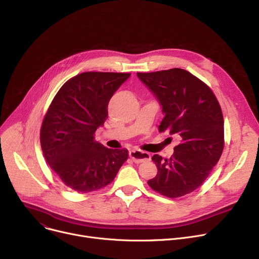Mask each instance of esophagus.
<instances>
[{
  "instance_id": "34e87169",
  "label": "esophagus",
  "mask_w": 259,
  "mask_h": 259,
  "mask_svg": "<svg viewBox=\"0 0 259 259\" xmlns=\"http://www.w3.org/2000/svg\"><path fill=\"white\" fill-rule=\"evenodd\" d=\"M129 155L134 162H137V164H141V162L150 160L151 158V155L148 152L137 150V149H132V150L129 152Z\"/></svg>"
}]
</instances>
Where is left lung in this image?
<instances>
[{"instance_id": "obj_1", "label": "left lung", "mask_w": 259, "mask_h": 259, "mask_svg": "<svg viewBox=\"0 0 259 259\" xmlns=\"http://www.w3.org/2000/svg\"><path fill=\"white\" fill-rule=\"evenodd\" d=\"M159 101L165 117L158 131L179 135L170 158L152 156L157 174L148 182L155 192L178 198L193 192L207 180L225 146L224 116L212 89L181 68L138 72Z\"/></svg>"}]
</instances>
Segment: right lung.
Returning <instances> with one entry per match:
<instances>
[{
    "label": "right lung",
    "instance_id": "1",
    "mask_svg": "<svg viewBox=\"0 0 259 259\" xmlns=\"http://www.w3.org/2000/svg\"><path fill=\"white\" fill-rule=\"evenodd\" d=\"M130 73L83 72L61 87L44 116L40 147L50 168L76 192L88 193L113 182L128 159L94 140L108 117V103Z\"/></svg>",
    "mask_w": 259,
    "mask_h": 259
}]
</instances>
